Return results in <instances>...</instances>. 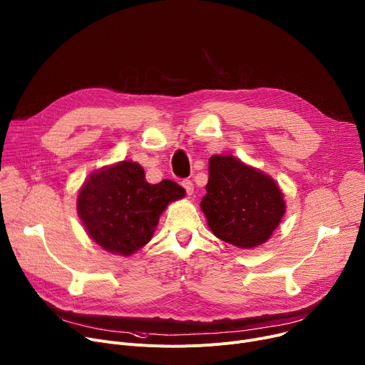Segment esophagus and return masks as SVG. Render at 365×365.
<instances>
[{"label":"esophagus","mask_w":365,"mask_h":365,"mask_svg":"<svg viewBox=\"0 0 365 365\" xmlns=\"http://www.w3.org/2000/svg\"><path fill=\"white\" fill-rule=\"evenodd\" d=\"M182 186L185 187L187 195H192V193H193V183H192V180H189V179L182 180Z\"/></svg>","instance_id":"obj_1"}]
</instances>
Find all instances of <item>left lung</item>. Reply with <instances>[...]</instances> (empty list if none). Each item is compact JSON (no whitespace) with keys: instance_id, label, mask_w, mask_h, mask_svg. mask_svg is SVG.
Returning <instances> with one entry per match:
<instances>
[{"instance_id":"8db88e82","label":"left lung","mask_w":365,"mask_h":365,"mask_svg":"<svg viewBox=\"0 0 365 365\" xmlns=\"http://www.w3.org/2000/svg\"><path fill=\"white\" fill-rule=\"evenodd\" d=\"M208 163L201 210L210 230L242 250L265 244L286 212L277 182L233 155H212Z\"/></svg>"}]
</instances>
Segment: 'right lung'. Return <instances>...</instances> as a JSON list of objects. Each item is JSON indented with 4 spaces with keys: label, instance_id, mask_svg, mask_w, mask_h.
<instances>
[{
    "label": "right lung",
    "instance_id": "obj_1",
    "mask_svg": "<svg viewBox=\"0 0 365 365\" xmlns=\"http://www.w3.org/2000/svg\"><path fill=\"white\" fill-rule=\"evenodd\" d=\"M185 193L170 179L148 183L138 163L123 160L91 173L79 189L76 207L96 245L110 254L130 257L153 239L167 205Z\"/></svg>",
    "mask_w": 365,
    "mask_h": 365
}]
</instances>
